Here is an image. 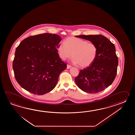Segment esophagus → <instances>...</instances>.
Listing matches in <instances>:
<instances>
[{"instance_id": "obj_1", "label": "esophagus", "mask_w": 135, "mask_h": 135, "mask_svg": "<svg viewBox=\"0 0 135 135\" xmlns=\"http://www.w3.org/2000/svg\"><path fill=\"white\" fill-rule=\"evenodd\" d=\"M71 66H70V65H67V69H70V68H71Z\"/></svg>"}]
</instances>
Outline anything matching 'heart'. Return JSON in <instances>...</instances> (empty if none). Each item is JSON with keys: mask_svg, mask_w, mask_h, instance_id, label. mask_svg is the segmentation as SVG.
Returning a JSON list of instances; mask_svg holds the SVG:
<instances>
[{"mask_svg": "<svg viewBox=\"0 0 135 135\" xmlns=\"http://www.w3.org/2000/svg\"><path fill=\"white\" fill-rule=\"evenodd\" d=\"M59 56L66 60L72 56V62L81 67H86L95 61L98 55V49L93 42L76 37H69L58 47Z\"/></svg>", "mask_w": 135, "mask_h": 135, "instance_id": "1", "label": "heart"}]
</instances>
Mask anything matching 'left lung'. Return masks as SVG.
<instances>
[{
	"label": "left lung",
	"instance_id": "1",
	"mask_svg": "<svg viewBox=\"0 0 135 135\" xmlns=\"http://www.w3.org/2000/svg\"><path fill=\"white\" fill-rule=\"evenodd\" d=\"M95 44L98 55L95 61L75 78L78 87L84 92L96 93L112 84L117 74L118 59L114 45L102 35L76 36Z\"/></svg>",
	"mask_w": 135,
	"mask_h": 135
}]
</instances>
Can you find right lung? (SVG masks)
I'll list each match as a JSON object with an SVG mask.
<instances>
[{"label": "right lung", "instance_id": "obj_1", "mask_svg": "<svg viewBox=\"0 0 135 135\" xmlns=\"http://www.w3.org/2000/svg\"><path fill=\"white\" fill-rule=\"evenodd\" d=\"M61 39L51 33L31 36L16 48L12 68L16 80L23 89L43 95L55 88L67 66L57 52Z\"/></svg>", "mask_w": 135, "mask_h": 135}]
</instances>
